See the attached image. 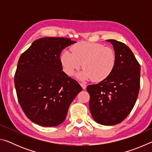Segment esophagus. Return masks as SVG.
Segmentation results:
<instances>
[{
    "mask_svg": "<svg viewBox=\"0 0 152 152\" xmlns=\"http://www.w3.org/2000/svg\"><path fill=\"white\" fill-rule=\"evenodd\" d=\"M80 86H82V88H83V90H85L86 88V84H85L80 83Z\"/></svg>",
    "mask_w": 152,
    "mask_h": 152,
    "instance_id": "esophagus-1",
    "label": "esophagus"
}]
</instances>
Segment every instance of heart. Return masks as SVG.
Masks as SVG:
<instances>
[{
    "mask_svg": "<svg viewBox=\"0 0 152 152\" xmlns=\"http://www.w3.org/2000/svg\"><path fill=\"white\" fill-rule=\"evenodd\" d=\"M71 51L61 53L60 62L67 75H73L82 67L84 68L77 74L81 80L92 79L96 82L107 79L116 65V53L113 48L101 43L80 42L71 47Z\"/></svg>",
    "mask_w": 152,
    "mask_h": 152,
    "instance_id": "1",
    "label": "heart"
}]
</instances>
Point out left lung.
<instances>
[{"instance_id": "obj_1", "label": "left lung", "mask_w": 152, "mask_h": 152, "mask_svg": "<svg viewBox=\"0 0 152 152\" xmlns=\"http://www.w3.org/2000/svg\"><path fill=\"white\" fill-rule=\"evenodd\" d=\"M106 41L113 46L116 65L107 79L86 90L94 120L109 126L122 122L133 109L140 91L141 68L129 48L115 39Z\"/></svg>"}]
</instances>
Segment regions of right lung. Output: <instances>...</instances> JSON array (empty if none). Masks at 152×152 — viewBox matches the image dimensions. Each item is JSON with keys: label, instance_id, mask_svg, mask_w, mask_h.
<instances>
[{"label": "right lung", "instance_id": "right-lung-1", "mask_svg": "<svg viewBox=\"0 0 152 152\" xmlns=\"http://www.w3.org/2000/svg\"><path fill=\"white\" fill-rule=\"evenodd\" d=\"M68 38L35 40L18 61L15 86L26 116L43 127H56L66 117L68 108L82 88L62 71V50L75 43Z\"/></svg>", "mask_w": 152, "mask_h": 152}]
</instances>
